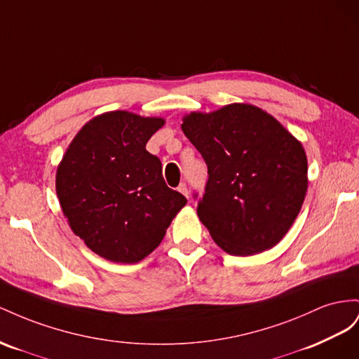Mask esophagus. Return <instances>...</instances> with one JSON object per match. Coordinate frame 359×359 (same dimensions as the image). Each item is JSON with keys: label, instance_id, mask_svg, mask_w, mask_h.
<instances>
[{"label": "esophagus", "instance_id": "obj_1", "mask_svg": "<svg viewBox=\"0 0 359 359\" xmlns=\"http://www.w3.org/2000/svg\"><path fill=\"white\" fill-rule=\"evenodd\" d=\"M179 192H182L185 197H189V189H188L187 183H180V185H179Z\"/></svg>", "mask_w": 359, "mask_h": 359}]
</instances>
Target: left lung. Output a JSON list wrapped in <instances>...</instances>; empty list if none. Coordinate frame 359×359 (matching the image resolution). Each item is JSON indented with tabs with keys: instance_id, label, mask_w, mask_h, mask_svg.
Instances as JSON below:
<instances>
[{
	"instance_id": "obj_1",
	"label": "left lung",
	"mask_w": 359,
	"mask_h": 359,
	"mask_svg": "<svg viewBox=\"0 0 359 359\" xmlns=\"http://www.w3.org/2000/svg\"><path fill=\"white\" fill-rule=\"evenodd\" d=\"M182 130L208 165L197 213L212 239L231 255L275 247L298 217L309 188L301 142L248 104L191 112Z\"/></svg>"
}]
</instances>
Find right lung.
I'll use <instances>...</instances> for the list:
<instances>
[{
  "label": "right lung",
  "instance_id": "obj_1",
  "mask_svg": "<svg viewBox=\"0 0 359 359\" xmlns=\"http://www.w3.org/2000/svg\"><path fill=\"white\" fill-rule=\"evenodd\" d=\"M161 117L111 111L91 118L57 168L55 189L70 229L100 257L137 263L162 242L187 198L167 187L146 150Z\"/></svg>",
  "mask_w": 359,
  "mask_h": 359
}]
</instances>
